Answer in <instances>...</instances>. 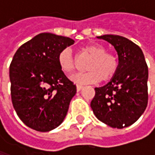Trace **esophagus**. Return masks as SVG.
Masks as SVG:
<instances>
[{
  "mask_svg": "<svg viewBox=\"0 0 155 155\" xmlns=\"http://www.w3.org/2000/svg\"><path fill=\"white\" fill-rule=\"evenodd\" d=\"M82 88H83V86H81V85H79V84L76 85V90H77L78 91H81Z\"/></svg>",
  "mask_w": 155,
  "mask_h": 155,
  "instance_id": "esophagus-1",
  "label": "esophagus"
}]
</instances>
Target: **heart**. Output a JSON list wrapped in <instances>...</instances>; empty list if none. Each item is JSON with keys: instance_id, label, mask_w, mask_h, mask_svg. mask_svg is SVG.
<instances>
[{"instance_id": "1", "label": "heart", "mask_w": 155, "mask_h": 155, "mask_svg": "<svg viewBox=\"0 0 155 155\" xmlns=\"http://www.w3.org/2000/svg\"><path fill=\"white\" fill-rule=\"evenodd\" d=\"M83 51L91 57L87 65L89 72L74 74L71 78L72 81L76 83L87 84L95 83L100 80L108 81L115 76L119 64L114 54L106 52V48L99 44H88L83 47ZM57 62L61 71L66 74H71L75 69V60L70 48L60 51Z\"/></svg>"}]
</instances>
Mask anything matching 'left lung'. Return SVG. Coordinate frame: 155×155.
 <instances>
[{
	"label": "left lung",
	"instance_id": "1",
	"mask_svg": "<svg viewBox=\"0 0 155 155\" xmlns=\"http://www.w3.org/2000/svg\"><path fill=\"white\" fill-rule=\"evenodd\" d=\"M118 55V70L103 87L95 88L91 108L96 117L114 128L134 124L145 110L148 102V67L137 44L117 35H103Z\"/></svg>",
	"mask_w": 155,
	"mask_h": 155
}]
</instances>
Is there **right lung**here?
Returning <instances> with one entry per match:
<instances>
[{"instance_id":"obj_1","label":"right lung","mask_w":155,"mask_h":155,"mask_svg":"<svg viewBox=\"0 0 155 155\" xmlns=\"http://www.w3.org/2000/svg\"><path fill=\"white\" fill-rule=\"evenodd\" d=\"M74 41L41 33L16 51L10 65L12 101L28 127L48 132L64 119L76 86L61 71L57 57Z\"/></svg>"}]
</instances>
